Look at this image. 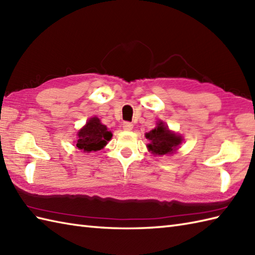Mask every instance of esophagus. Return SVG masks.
I'll return each instance as SVG.
<instances>
[{"label": "esophagus", "instance_id": "esophagus-1", "mask_svg": "<svg viewBox=\"0 0 255 255\" xmlns=\"http://www.w3.org/2000/svg\"><path fill=\"white\" fill-rule=\"evenodd\" d=\"M123 128L125 129V130L130 131L131 129L133 128V125H132L131 123H129V122H125V123L123 124Z\"/></svg>", "mask_w": 255, "mask_h": 255}]
</instances>
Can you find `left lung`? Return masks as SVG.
Returning <instances> with one entry per match:
<instances>
[{"label": "left lung", "mask_w": 255, "mask_h": 255, "mask_svg": "<svg viewBox=\"0 0 255 255\" xmlns=\"http://www.w3.org/2000/svg\"><path fill=\"white\" fill-rule=\"evenodd\" d=\"M145 138L150 141L147 145L149 151L158 155L172 154L183 141L182 136L171 131L161 121L156 123L155 128L145 133Z\"/></svg>", "instance_id": "left-lung-1"}]
</instances>
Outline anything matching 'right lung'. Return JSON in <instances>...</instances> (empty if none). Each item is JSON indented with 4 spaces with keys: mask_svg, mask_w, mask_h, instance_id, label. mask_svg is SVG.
<instances>
[{
    "mask_svg": "<svg viewBox=\"0 0 255 255\" xmlns=\"http://www.w3.org/2000/svg\"><path fill=\"white\" fill-rule=\"evenodd\" d=\"M113 137L107 127L97 117H92L78 132L77 148L84 152H92L103 149Z\"/></svg>",
    "mask_w": 255,
    "mask_h": 255,
    "instance_id": "obj_1",
    "label": "right lung"
}]
</instances>
